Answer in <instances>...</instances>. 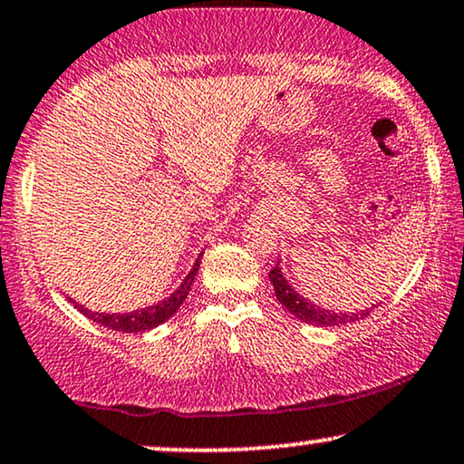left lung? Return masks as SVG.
I'll return each mask as SVG.
<instances>
[{
	"label": "left lung",
	"mask_w": 464,
	"mask_h": 464,
	"mask_svg": "<svg viewBox=\"0 0 464 464\" xmlns=\"http://www.w3.org/2000/svg\"><path fill=\"white\" fill-rule=\"evenodd\" d=\"M269 280H272L276 297L278 302L283 304L285 310H289V314L295 316V319L304 321V324L316 325V327H340L347 324H355L371 313V308L360 310V313H340V310H327L319 304L306 300V297L300 295L293 286L289 285V280L285 278L283 269H280V261L276 263V267L269 272Z\"/></svg>",
	"instance_id": "8db88e82"
}]
</instances>
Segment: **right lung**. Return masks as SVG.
<instances>
[{
    "label": "right lung",
    "instance_id": "1",
    "mask_svg": "<svg viewBox=\"0 0 464 464\" xmlns=\"http://www.w3.org/2000/svg\"><path fill=\"white\" fill-rule=\"evenodd\" d=\"M201 256H203V252H198L197 261L192 263V269L186 274V278L181 280V285L178 286V289H175L171 295L164 297V300H160L158 304H151V306L132 310V313H93V310H87L81 306L79 302H74V300H70V302L74 304L76 310H81V313H83L85 316H90L92 321L109 327V330L126 332V334L150 332L160 324H164V321L171 319V316L179 310L181 304H184L186 297H188L190 286H192V283H195V276L198 272V267H201Z\"/></svg>",
    "mask_w": 464,
    "mask_h": 464
}]
</instances>
